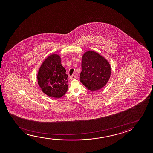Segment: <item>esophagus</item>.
Returning <instances> with one entry per match:
<instances>
[{
    "instance_id": "34e87169",
    "label": "esophagus",
    "mask_w": 153,
    "mask_h": 153,
    "mask_svg": "<svg viewBox=\"0 0 153 153\" xmlns=\"http://www.w3.org/2000/svg\"><path fill=\"white\" fill-rule=\"evenodd\" d=\"M76 77H77V76H76L75 75H73L70 76V78H71V80L74 79H75Z\"/></svg>"
}]
</instances>
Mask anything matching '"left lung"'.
<instances>
[{"label": "left lung", "mask_w": 153, "mask_h": 153, "mask_svg": "<svg viewBox=\"0 0 153 153\" xmlns=\"http://www.w3.org/2000/svg\"><path fill=\"white\" fill-rule=\"evenodd\" d=\"M111 71L110 64L103 57L89 51L82 57L80 82L88 90H99L108 82Z\"/></svg>", "instance_id": "1"}]
</instances>
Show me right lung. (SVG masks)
<instances>
[{"mask_svg": "<svg viewBox=\"0 0 153 153\" xmlns=\"http://www.w3.org/2000/svg\"><path fill=\"white\" fill-rule=\"evenodd\" d=\"M68 75L61 64L60 56L51 55L44 61L38 74V84L49 97L61 98L68 89Z\"/></svg>", "mask_w": 153, "mask_h": 153, "instance_id": "obj_1", "label": "right lung"}]
</instances>
